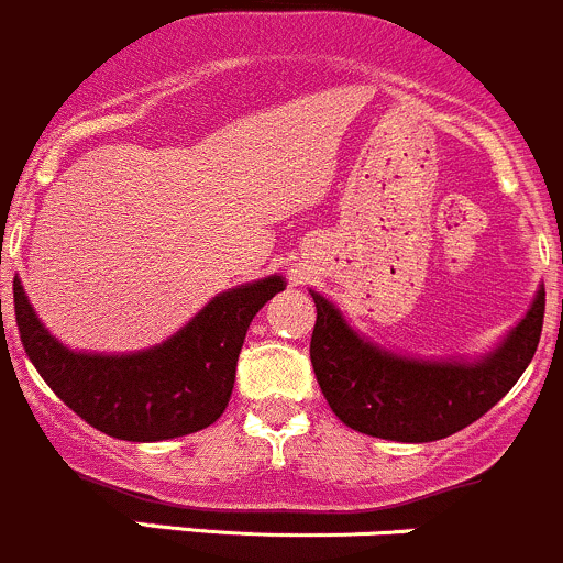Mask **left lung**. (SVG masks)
<instances>
[{
    "instance_id": "1",
    "label": "left lung",
    "mask_w": 563,
    "mask_h": 563,
    "mask_svg": "<svg viewBox=\"0 0 563 563\" xmlns=\"http://www.w3.org/2000/svg\"><path fill=\"white\" fill-rule=\"evenodd\" d=\"M311 366L333 413L372 438L427 443L482 419L526 372L544 322V289L495 353L478 364L399 358L364 342L333 303L311 292Z\"/></svg>"
}]
</instances>
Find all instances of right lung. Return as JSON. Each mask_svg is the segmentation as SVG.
<instances>
[{
  "mask_svg": "<svg viewBox=\"0 0 563 563\" xmlns=\"http://www.w3.org/2000/svg\"><path fill=\"white\" fill-rule=\"evenodd\" d=\"M279 289L282 276H271L221 292L169 342L133 355L70 353L41 325L19 279L13 309L26 355L76 416L120 441H169L224 413L249 322Z\"/></svg>",
  "mask_w": 563,
  "mask_h": 563,
  "instance_id": "right-lung-1",
  "label": "right lung"
}]
</instances>
